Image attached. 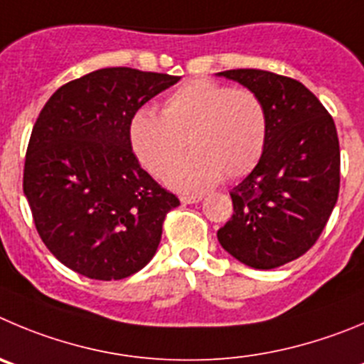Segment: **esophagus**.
<instances>
[{"label": "esophagus", "instance_id": "1", "mask_svg": "<svg viewBox=\"0 0 364 364\" xmlns=\"http://www.w3.org/2000/svg\"><path fill=\"white\" fill-rule=\"evenodd\" d=\"M181 203L183 205H196V203L201 201V196H181Z\"/></svg>", "mask_w": 364, "mask_h": 364}]
</instances>
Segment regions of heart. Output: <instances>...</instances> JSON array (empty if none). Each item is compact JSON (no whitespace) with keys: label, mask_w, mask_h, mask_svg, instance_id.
Segmentation results:
<instances>
[{"label":"heart","mask_w":364,"mask_h":364,"mask_svg":"<svg viewBox=\"0 0 364 364\" xmlns=\"http://www.w3.org/2000/svg\"><path fill=\"white\" fill-rule=\"evenodd\" d=\"M127 132L136 159L154 176L170 171L188 143L194 154L165 181L179 192H203L223 176L237 179L253 171L266 149L267 113L253 91L196 79L165 98L161 114L136 111Z\"/></svg>","instance_id":"obj_1"}]
</instances>
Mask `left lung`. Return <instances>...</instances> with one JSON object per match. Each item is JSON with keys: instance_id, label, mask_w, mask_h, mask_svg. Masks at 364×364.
Returning a JSON list of instances; mask_svg holds the SVG:
<instances>
[{"instance_id": "obj_1", "label": "left lung", "mask_w": 364, "mask_h": 364, "mask_svg": "<svg viewBox=\"0 0 364 364\" xmlns=\"http://www.w3.org/2000/svg\"><path fill=\"white\" fill-rule=\"evenodd\" d=\"M266 105L267 141L260 161L230 192L233 215L217 232L233 259L274 269L314 246L339 192L334 120L298 80L264 70H228Z\"/></svg>"}]
</instances>
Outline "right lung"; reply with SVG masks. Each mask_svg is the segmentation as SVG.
<instances>
[{"instance_id": "add662e5", "label": "right lung", "mask_w": 364, "mask_h": 364, "mask_svg": "<svg viewBox=\"0 0 364 364\" xmlns=\"http://www.w3.org/2000/svg\"><path fill=\"white\" fill-rule=\"evenodd\" d=\"M178 80L102 68L60 86L39 113L23 192L43 242L75 273L122 280L154 257L179 199L141 168L127 129L145 102Z\"/></svg>"}]
</instances>
